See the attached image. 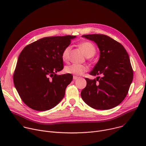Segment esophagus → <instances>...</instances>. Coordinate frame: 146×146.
Instances as JSON below:
<instances>
[{
    "instance_id": "esophagus-1",
    "label": "esophagus",
    "mask_w": 146,
    "mask_h": 146,
    "mask_svg": "<svg viewBox=\"0 0 146 146\" xmlns=\"http://www.w3.org/2000/svg\"><path fill=\"white\" fill-rule=\"evenodd\" d=\"M78 77H77V76H73V80H77V79H78Z\"/></svg>"
}]
</instances>
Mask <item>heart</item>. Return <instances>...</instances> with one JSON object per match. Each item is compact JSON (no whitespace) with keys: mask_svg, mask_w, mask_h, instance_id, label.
I'll list each match as a JSON object with an SVG mask.
<instances>
[{"mask_svg":"<svg viewBox=\"0 0 146 146\" xmlns=\"http://www.w3.org/2000/svg\"><path fill=\"white\" fill-rule=\"evenodd\" d=\"M80 48L84 52L85 55L87 58L93 56L96 51V47L90 41H84L79 44ZM71 46H66L62 52V59L64 61L66 62L69 58V55L71 51ZM88 67L86 65L72 64L68 65L65 68L66 73L76 76H81L88 71Z\"/></svg>","mask_w":146,"mask_h":146,"instance_id":"heart-1","label":"heart"}]
</instances>
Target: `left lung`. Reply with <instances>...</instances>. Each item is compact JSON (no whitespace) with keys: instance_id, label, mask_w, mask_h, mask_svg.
<instances>
[{"instance_id":"1","label":"left lung","mask_w":146,"mask_h":146,"mask_svg":"<svg viewBox=\"0 0 146 146\" xmlns=\"http://www.w3.org/2000/svg\"><path fill=\"white\" fill-rule=\"evenodd\" d=\"M82 37L94 41L100 51V58L92 76L102 75L96 79L85 78L87 86L81 92L82 100L98 110L114 108L126 97L133 80V70L127 51L118 41L100 34Z\"/></svg>"}]
</instances>
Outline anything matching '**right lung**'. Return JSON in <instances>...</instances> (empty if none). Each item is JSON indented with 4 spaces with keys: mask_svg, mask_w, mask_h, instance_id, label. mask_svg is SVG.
I'll list each match as a JSON object with an SVG mask.
<instances>
[{
    "mask_svg": "<svg viewBox=\"0 0 146 146\" xmlns=\"http://www.w3.org/2000/svg\"><path fill=\"white\" fill-rule=\"evenodd\" d=\"M76 37H44L27 46L20 53L13 81L21 99L29 108L48 110L64 98L73 76L56 73L64 68L62 51Z\"/></svg>",
    "mask_w": 146,
    "mask_h": 146,
    "instance_id": "right-lung-1",
    "label": "right lung"
}]
</instances>
